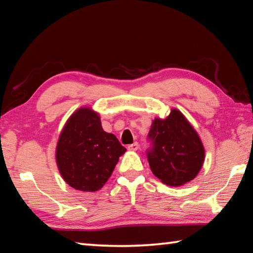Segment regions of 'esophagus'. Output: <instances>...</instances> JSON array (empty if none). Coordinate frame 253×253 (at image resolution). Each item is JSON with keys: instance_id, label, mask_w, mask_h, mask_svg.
<instances>
[{"instance_id": "34e87169", "label": "esophagus", "mask_w": 253, "mask_h": 253, "mask_svg": "<svg viewBox=\"0 0 253 253\" xmlns=\"http://www.w3.org/2000/svg\"><path fill=\"white\" fill-rule=\"evenodd\" d=\"M139 148V144L137 142H133L132 144H129L128 146V150H130V151H136V150H138Z\"/></svg>"}]
</instances>
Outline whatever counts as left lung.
I'll use <instances>...</instances> for the list:
<instances>
[{"label":"left lung","mask_w":253,"mask_h":253,"mask_svg":"<svg viewBox=\"0 0 253 253\" xmlns=\"http://www.w3.org/2000/svg\"><path fill=\"white\" fill-rule=\"evenodd\" d=\"M152 148L148 161L163 184L179 187L195 179L206 159L201 138L186 116L171 109L165 118L155 117L149 131Z\"/></svg>","instance_id":"1"}]
</instances>
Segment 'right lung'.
Here are the masks:
<instances>
[{"label": "right lung", "instance_id": "right-lung-1", "mask_svg": "<svg viewBox=\"0 0 253 253\" xmlns=\"http://www.w3.org/2000/svg\"><path fill=\"white\" fill-rule=\"evenodd\" d=\"M126 152L113 133L103 130L100 114L83 106L69 116L58 136L55 161L66 184L80 191L100 190Z\"/></svg>", "mask_w": 253, "mask_h": 253}]
</instances>
